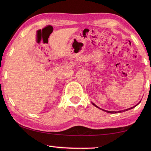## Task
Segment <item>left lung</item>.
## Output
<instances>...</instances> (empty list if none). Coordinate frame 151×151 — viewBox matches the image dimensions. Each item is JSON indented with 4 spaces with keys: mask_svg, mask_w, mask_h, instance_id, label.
I'll return each instance as SVG.
<instances>
[{
    "mask_svg": "<svg viewBox=\"0 0 151 151\" xmlns=\"http://www.w3.org/2000/svg\"><path fill=\"white\" fill-rule=\"evenodd\" d=\"M93 105L94 106H96V107H97V108H99V107H98L97 106L96 104H94V103H93ZM137 105H135L134 106H133V107H131V108H130V109H126V110H124V111H118V112H115V111H105V110H103V109H102L103 110V111H106V112H109V113H117V112H124V111H128V110H130V109H133L134 107H135ZM100 109V108H99Z\"/></svg>",
    "mask_w": 151,
    "mask_h": 151,
    "instance_id": "1",
    "label": "left lung"
}]
</instances>
